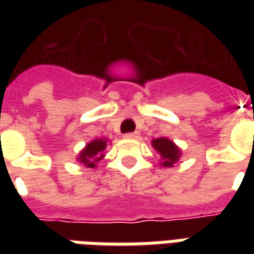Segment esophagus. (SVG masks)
I'll return each instance as SVG.
<instances>
[{
	"instance_id": "esophagus-1",
	"label": "esophagus",
	"mask_w": 254,
	"mask_h": 254,
	"mask_svg": "<svg viewBox=\"0 0 254 254\" xmlns=\"http://www.w3.org/2000/svg\"><path fill=\"white\" fill-rule=\"evenodd\" d=\"M124 137L127 139H135L139 137V133L138 131H130V133H127V134L124 135Z\"/></svg>"
}]
</instances>
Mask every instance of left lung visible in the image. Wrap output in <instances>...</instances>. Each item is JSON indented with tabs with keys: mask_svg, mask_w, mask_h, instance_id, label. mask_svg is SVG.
Returning a JSON list of instances; mask_svg holds the SVG:
<instances>
[{
	"mask_svg": "<svg viewBox=\"0 0 254 254\" xmlns=\"http://www.w3.org/2000/svg\"><path fill=\"white\" fill-rule=\"evenodd\" d=\"M153 146H154V149L158 151L159 154L162 155L163 162L161 163L162 166L171 167L174 163L179 159L181 150H179V149L174 145L173 141H170V139L163 138V137L153 139Z\"/></svg>",
	"mask_w": 254,
	"mask_h": 254,
	"instance_id": "obj_1",
	"label": "left lung"
}]
</instances>
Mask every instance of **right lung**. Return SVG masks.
I'll return each instance as SVG.
<instances>
[{"label":"right lung","instance_id":"obj_1","mask_svg":"<svg viewBox=\"0 0 254 254\" xmlns=\"http://www.w3.org/2000/svg\"><path fill=\"white\" fill-rule=\"evenodd\" d=\"M107 146V141L105 139H95L85 146V149L79 155V161L84 163V166L93 167L96 166V162H99L100 159L103 158V151Z\"/></svg>","mask_w":254,"mask_h":254}]
</instances>
